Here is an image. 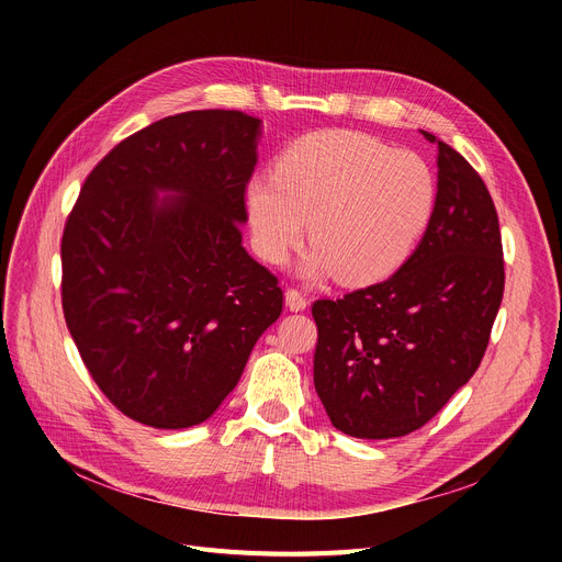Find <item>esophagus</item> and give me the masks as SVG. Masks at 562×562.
<instances>
[{
  "label": "esophagus",
  "instance_id": "1",
  "mask_svg": "<svg viewBox=\"0 0 562 562\" xmlns=\"http://www.w3.org/2000/svg\"><path fill=\"white\" fill-rule=\"evenodd\" d=\"M284 303H286V307L291 312H303L307 307V299L296 289H286L284 291Z\"/></svg>",
  "mask_w": 562,
  "mask_h": 562
}]
</instances>
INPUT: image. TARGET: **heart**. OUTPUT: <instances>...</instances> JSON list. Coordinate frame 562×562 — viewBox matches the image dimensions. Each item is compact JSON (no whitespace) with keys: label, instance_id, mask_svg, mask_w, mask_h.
<instances>
[{"label":"heart","instance_id":"obj_1","mask_svg":"<svg viewBox=\"0 0 562 562\" xmlns=\"http://www.w3.org/2000/svg\"><path fill=\"white\" fill-rule=\"evenodd\" d=\"M435 200V175L419 155L350 130L299 138L276 175H255L246 187L252 244L266 261H284L310 221L314 248L299 276L316 282L337 273L348 286L394 276L422 241Z\"/></svg>","mask_w":562,"mask_h":562}]
</instances>
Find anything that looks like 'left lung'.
Instances as JSON below:
<instances>
[{"label": "left lung", "instance_id": "left-lung-1", "mask_svg": "<svg viewBox=\"0 0 562 562\" xmlns=\"http://www.w3.org/2000/svg\"><path fill=\"white\" fill-rule=\"evenodd\" d=\"M437 200L419 246L385 282L316 301L314 387L350 437H403L476 373L504 299V250L481 175L430 132Z\"/></svg>", "mask_w": 562, "mask_h": 562}]
</instances>
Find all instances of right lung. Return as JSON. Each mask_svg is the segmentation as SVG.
<instances>
[{
	"label": "right lung",
	"instance_id": "1",
	"mask_svg": "<svg viewBox=\"0 0 562 562\" xmlns=\"http://www.w3.org/2000/svg\"><path fill=\"white\" fill-rule=\"evenodd\" d=\"M261 121L187 111L132 134L86 177L61 241L64 314L104 396L166 430L210 419L282 312L241 244Z\"/></svg>",
	"mask_w": 562,
	"mask_h": 562
}]
</instances>
